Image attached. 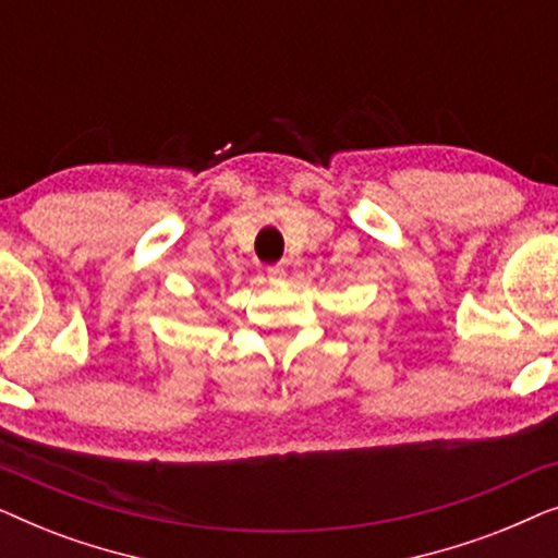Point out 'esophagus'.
<instances>
[{"label": "esophagus", "instance_id": "34e87169", "mask_svg": "<svg viewBox=\"0 0 558 558\" xmlns=\"http://www.w3.org/2000/svg\"><path fill=\"white\" fill-rule=\"evenodd\" d=\"M266 277H269V281H274V284H277V281L284 279V266H281V264L269 266V269H266Z\"/></svg>", "mask_w": 558, "mask_h": 558}]
</instances>
